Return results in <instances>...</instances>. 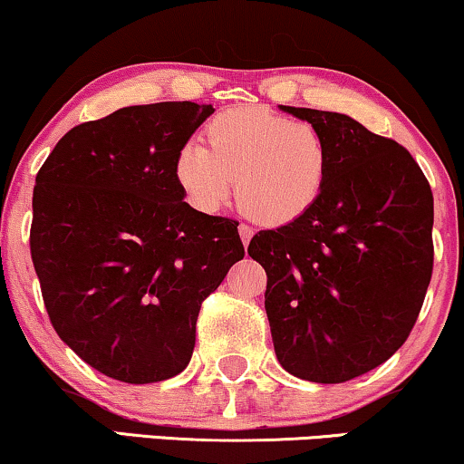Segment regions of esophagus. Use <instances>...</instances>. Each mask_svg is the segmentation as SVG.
I'll list each match as a JSON object with an SVG mask.
<instances>
[{
  "label": "esophagus",
  "mask_w": 464,
  "mask_h": 464,
  "mask_svg": "<svg viewBox=\"0 0 464 464\" xmlns=\"http://www.w3.org/2000/svg\"><path fill=\"white\" fill-rule=\"evenodd\" d=\"M238 234H240V240H243V245H245V249H246V246H249L251 237H254V230H251L249 226L240 224V226H238Z\"/></svg>",
  "instance_id": "obj_1"
}]
</instances>
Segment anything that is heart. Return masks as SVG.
<instances>
[{
    "instance_id": "heart-1",
    "label": "heart",
    "mask_w": 464,
    "mask_h": 464,
    "mask_svg": "<svg viewBox=\"0 0 464 464\" xmlns=\"http://www.w3.org/2000/svg\"><path fill=\"white\" fill-rule=\"evenodd\" d=\"M204 142L183 144L174 179L191 207L215 213L230 200L256 224L285 227L320 202L333 168L324 131L262 106L221 111L204 125Z\"/></svg>"
}]
</instances>
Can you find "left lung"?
Returning <instances> with one entry per match:
<instances>
[{"label": "left lung", "instance_id": "obj_1", "mask_svg": "<svg viewBox=\"0 0 464 464\" xmlns=\"http://www.w3.org/2000/svg\"><path fill=\"white\" fill-rule=\"evenodd\" d=\"M333 147L320 202L262 230L246 254L266 270L275 353L294 377L343 383L407 341L432 275V191L411 153L341 112L281 106Z\"/></svg>", "mask_w": 464, "mask_h": 464}]
</instances>
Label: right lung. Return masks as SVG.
Returning a JSON list of instances; mask_svg holds the SVG:
<instances>
[{"mask_svg":"<svg viewBox=\"0 0 464 464\" xmlns=\"http://www.w3.org/2000/svg\"><path fill=\"white\" fill-rule=\"evenodd\" d=\"M215 112L160 102L72 128L42 164L29 246L53 328L125 383L179 375L202 300L243 260L237 221L183 200L174 158Z\"/></svg>","mask_w":464,"mask_h":464,"instance_id":"1","label":"right lung"}]
</instances>
